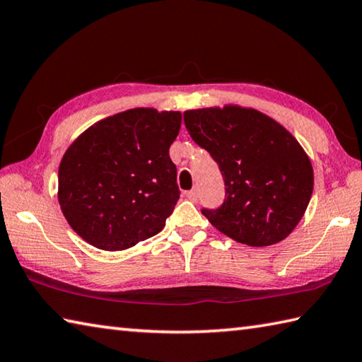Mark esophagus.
Segmentation results:
<instances>
[{"instance_id": "obj_1", "label": "esophagus", "mask_w": 362, "mask_h": 362, "mask_svg": "<svg viewBox=\"0 0 362 362\" xmlns=\"http://www.w3.org/2000/svg\"><path fill=\"white\" fill-rule=\"evenodd\" d=\"M186 197L189 200H192V202H197V199H199V190L197 189H192V190H189V192H186Z\"/></svg>"}]
</instances>
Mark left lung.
Instances as JSON below:
<instances>
[{"label": "left lung", "instance_id": "left-lung-1", "mask_svg": "<svg viewBox=\"0 0 362 362\" xmlns=\"http://www.w3.org/2000/svg\"><path fill=\"white\" fill-rule=\"evenodd\" d=\"M184 124L223 176V204L202 211L211 225L252 247L285 240L313 190L312 163L299 141L268 115L235 104L186 110Z\"/></svg>", "mask_w": 362, "mask_h": 362}]
</instances>
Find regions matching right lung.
<instances>
[{"label":"right lung","mask_w":362,"mask_h":362,"mask_svg":"<svg viewBox=\"0 0 362 362\" xmlns=\"http://www.w3.org/2000/svg\"><path fill=\"white\" fill-rule=\"evenodd\" d=\"M181 112L139 107L81 132L58 168L67 223L102 250H126L158 235L180 199L170 145Z\"/></svg>","instance_id":"obj_1"}]
</instances>
